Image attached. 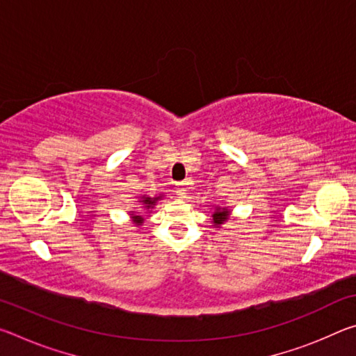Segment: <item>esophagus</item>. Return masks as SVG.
Segmentation results:
<instances>
[{
    "label": "esophagus",
    "mask_w": 356,
    "mask_h": 356,
    "mask_svg": "<svg viewBox=\"0 0 356 356\" xmlns=\"http://www.w3.org/2000/svg\"><path fill=\"white\" fill-rule=\"evenodd\" d=\"M177 191H179V196H180V197H185V195H186V193H185V191H186V188L184 186V184L179 186Z\"/></svg>",
    "instance_id": "1"
}]
</instances>
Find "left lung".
<instances>
[{"mask_svg": "<svg viewBox=\"0 0 356 356\" xmlns=\"http://www.w3.org/2000/svg\"><path fill=\"white\" fill-rule=\"evenodd\" d=\"M229 213H231V210H229L227 207H215V212L212 213V222L213 226H221L222 222L229 220Z\"/></svg>", "mask_w": 356, "mask_h": 356, "instance_id": "obj_1", "label": "left lung"}]
</instances>
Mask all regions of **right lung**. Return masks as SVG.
I'll use <instances>...</instances> for the list:
<instances>
[{
	"label": "right lung",
	"instance_id": "right-lung-1",
	"mask_svg": "<svg viewBox=\"0 0 356 356\" xmlns=\"http://www.w3.org/2000/svg\"><path fill=\"white\" fill-rule=\"evenodd\" d=\"M161 197H163V195H159V196H141V204H143V210H146V213H150L152 212V209L156 206V202H159ZM131 218H134V222L136 226H141L144 222V215H140V212H130Z\"/></svg>",
	"mask_w": 356,
	"mask_h": 356
}]
</instances>
